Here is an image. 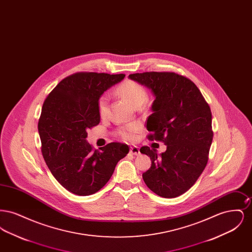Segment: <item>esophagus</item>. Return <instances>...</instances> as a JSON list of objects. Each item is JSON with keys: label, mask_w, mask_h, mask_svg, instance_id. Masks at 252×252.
I'll return each instance as SVG.
<instances>
[{"label": "esophagus", "mask_w": 252, "mask_h": 252, "mask_svg": "<svg viewBox=\"0 0 252 252\" xmlns=\"http://www.w3.org/2000/svg\"><path fill=\"white\" fill-rule=\"evenodd\" d=\"M130 153L133 154V155H136V156H138V155H140L141 154V152H140V148L138 147V146H131L130 147Z\"/></svg>", "instance_id": "esophagus-1"}]
</instances>
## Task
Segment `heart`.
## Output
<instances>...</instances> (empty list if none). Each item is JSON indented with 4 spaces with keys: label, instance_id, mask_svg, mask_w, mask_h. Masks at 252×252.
Listing matches in <instances>:
<instances>
[{
    "label": "heart",
    "instance_id": "1",
    "mask_svg": "<svg viewBox=\"0 0 252 252\" xmlns=\"http://www.w3.org/2000/svg\"><path fill=\"white\" fill-rule=\"evenodd\" d=\"M117 93L125 100H126L134 108L142 107L147 99V93L143 85L133 81L125 80L116 89ZM99 112L101 115H105L108 108V97L101 96L98 102ZM139 130V126L137 124H131L121 130V136L126 141H132L135 138L136 132Z\"/></svg>",
    "mask_w": 252,
    "mask_h": 252
}]
</instances>
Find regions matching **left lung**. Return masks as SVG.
Returning a JSON list of instances; mask_svg holds the SVG:
<instances>
[{"mask_svg": "<svg viewBox=\"0 0 252 252\" xmlns=\"http://www.w3.org/2000/svg\"><path fill=\"white\" fill-rule=\"evenodd\" d=\"M128 78L151 90L155 100L146 122L148 139L166 145L159 155L148 146L140 149L151 158L143 179L158 195L177 197L192 187L208 162L214 137L211 108L194 83L178 73L143 72Z\"/></svg>", "mask_w": 252, "mask_h": 252, "instance_id": "1", "label": "left lung"}]
</instances>
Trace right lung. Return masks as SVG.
I'll return each mask as SVG.
<instances>
[{
	"instance_id": "right-lung-1",
	"label": "right lung",
	"mask_w": 252,
	"mask_h": 252,
	"mask_svg": "<svg viewBox=\"0 0 252 252\" xmlns=\"http://www.w3.org/2000/svg\"><path fill=\"white\" fill-rule=\"evenodd\" d=\"M125 74L77 72L61 80L45 99L38 121L41 152L51 173L69 192L90 195L103 188L128 145L94 150L87 130L100 122L98 101Z\"/></svg>"
}]
</instances>
